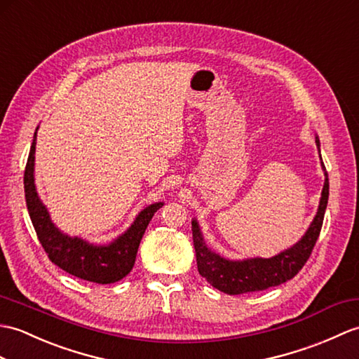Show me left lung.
<instances>
[{"label":"left lung","instance_id":"left-lung-1","mask_svg":"<svg viewBox=\"0 0 359 359\" xmlns=\"http://www.w3.org/2000/svg\"><path fill=\"white\" fill-rule=\"evenodd\" d=\"M315 142L316 147L320 148L318 137L315 139ZM324 176H326V180H324L320 206L309 229L306 231L302 240L292 248H289L286 251L271 258H248V260L236 262L226 260V258L215 254L205 245L198 223L194 219L193 240L198 273L211 286L228 295H240L248 292H257V290H266L294 278L302 271L306 262L309 260L312 249L320 237L324 212H326L329 200V177L326 170H324Z\"/></svg>","mask_w":359,"mask_h":359}]
</instances>
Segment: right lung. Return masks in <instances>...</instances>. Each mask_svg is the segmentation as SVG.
<instances>
[{
  "instance_id": "right-lung-1",
  "label": "right lung",
  "mask_w": 359,
  "mask_h": 359,
  "mask_svg": "<svg viewBox=\"0 0 359 359\" xmlns=\"http://www.w3.org/2000/svg\"><path fill=\"white\" fill-rule=\"evenodd\" d=\"M35 147L36 131L24 171V193H26V203L33 228L50 260L70 275L97 285H110L127 277L135 266L140 240L145 234L148 223L163 203L159 202L147 206L144 211L139 212L131 226L110 245H91L82 238L65 236L55 226L47 208L38 197L35 177H33Z\"/></svg>"
}]
</instances>
